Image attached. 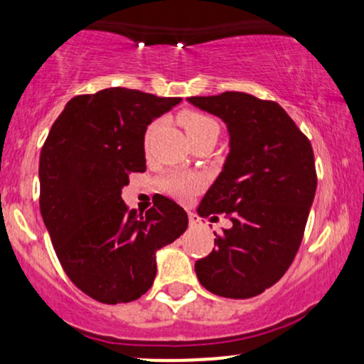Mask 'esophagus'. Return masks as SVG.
Segmentation results:
<instances>
[{
	"mask_svg": "<svg viewBox=\"0 0 364 364\" xmlns=\"http://www.w3.org/2000/svg\"><path fill=\"white\" fill-rule=\"evenodd\" d=\"M188 219H190V228H200V225H202V220H200V217L193 214V212H190Z\"/></svg>",
	"mask_w": 364,
	"mask_h": 364,
	"instance_id": "1",
	"label": "esophagus"
}]
</instances>
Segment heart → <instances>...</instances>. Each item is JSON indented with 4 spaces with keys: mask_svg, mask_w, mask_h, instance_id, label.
<instances>
[{
    "mask_svg": "<svg viewBox=\"0 0 364 364\" xmlns=\"http://www.w3.org/2000/svg\"><path fill=\"white\" fill-rule=\"evenodd\" d=\"M179 123L185 128L188 139L191 140V144L200 139H205V136H219L220 127L219 123L212 118V116L205 114V112H200L195 109H185L179 112ZM159 124L152 123L147 129V140L152 136V133L156 132ZM202 179L195 174L188 173H171L168 176H164L159 181L162 191L174 196L178 200H188L191 198L195 193H198L202 190Z\"/></svg>",
    "mask_w": 364,
    "mask_h": 364,
    "instance_id": "obj_1",
    "label": "heart"
}]
</instances>
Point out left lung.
I'll use <instances>...</instances> for the list:
<instances>
[{"label":"left lung","mask_w":364,"mask_h":364,"mask_svg":"<svg viewBox=\"0 0 364 364\" xmlns=\"http://www.w3.org/2000/svg\"><path fill=\"white\" fill-rule=\"evenodd\" d=\"M188 101L228 124L231 147L198 214H225L232 228L214 232L196 277L223 298H253L286 274L301 245L316 190L311 144L274 101L245 92Z\"/></svg>","instance_id":"left-lung-1"}]
</instances>
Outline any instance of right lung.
<instances>
[{
  "label": "right lung",
  "mask_w": 364,
  "mask_h": 364,
  "mask_svg": "<svg viewBox=\"0 0 364 364\" xmlns=\"http://www.w3.org/2000/svg\"><path fill=\"white\" fill-rule=\"evenodd\" d=\"M179 102L123 87L77 95L44 141L41 214L63 270L95 301L139 299L156 279L157 250L186 231L188 214L171 198L145 215L121 198L129 173L145 171L147 127Z\"/></svg>",
  "instance_id": "obj_1"
}]
</instances>
